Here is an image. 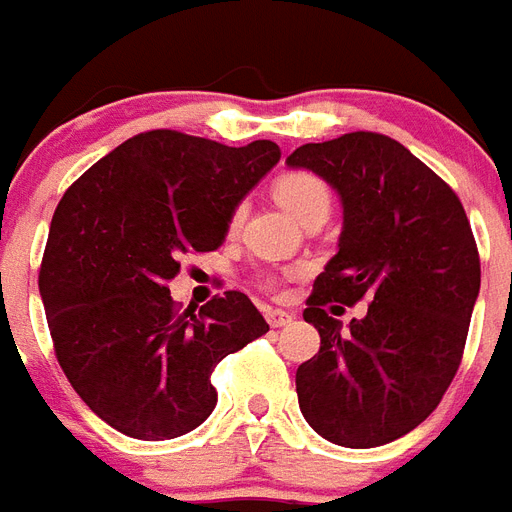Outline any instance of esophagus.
Returning <instances> with one entry per match:
<instances>
[{
  "instance_id": "obj_1",
  "label": "esophagus",
  "mask_w": 512,
  "mask_h": 512,
  "mask_svg": "<svg viewBox=\"0 0 512 512\" xmlns=\"http://www.w3.org/2000/svg\"><path fill=\"white\" fill-rule=\"evenodd\" d=\"M296 320V314L285 312V309H267V322L272 327H285Z\"/></svg>"
}]
</instances>
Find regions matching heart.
<instances>
[{"label":"heart","instance_id":"1","mask_svg":"<svg viewBox=\"0 0 512 512\" xmlns=\"http://www.w3.org/2000/svg\"><path fill=\"white\" fill-rule=\"evenodd\" d=\"M275 198L293 219H304L314 211H330V187L317 174L309 171H285L275 182ZM240 222V211H235L232 224Z\"/></svg>","mask_w":512,"mask_h":512}]
</instances>
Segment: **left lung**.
I'll return each instance as SVG.
<instances>
[{
  "label": "left lung",
  "instance_id": "left-lung-1",
  "mask_svg": "<svg viewBox=\"0 0 512 512\" xmlns=\"http://www.w3.org/2000/svg\"><path fill=\"white\" fill-rule=\"evenodd\" d=\"M285 163L325 179L343 208L338 253L306 301L322 343L296 372L298 407L338 447H380L418 428L460 367L481 288L468 216L444 179L383 134L301 145ZM362 297L368 314L343 328L332 314Z\"/></svg>",
  "mask_w": 512,
  "mask_h": 512
}]
</instances>
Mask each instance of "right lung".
Segmentation results:
<instances>
[{"instance_id":"add662e5","label":"right lung","mask_w":512,"mask_h":512,"mask_svg":"<svg viewBox=\"0 0 512 512\" xmlns=\"http://www.w3.org/2000/svg\"><path fill=\"white\" fill-rule=\"evenodd\" d=\"M280 161L155 129L84 171L49 224L39 290L57 362L89 410L142 441L185 436L214 412L211 372L269 330L240 290L179 314L166 282L216 251L240 200Z\"/></svg>"}]
</instances>
